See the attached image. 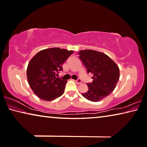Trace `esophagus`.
I'll use <instances>...</instances> for the list:
<instances>
[{
    "instance_id": "esophagus-1",
    "label": "esophagus",
    "mask_w": 147,
    "mask_h": 147,
    "mask_svg": "<svg viewBox=\"0 0 147 147\" xmlns=\"http://www.w3.org/2000/svg\"><path fill=\"white\" fill-rule=\"evenodd\" d=\"M75 82L77 83V84H80V83H82V81H81L80 79H78V80H75Z\"/></svg>"
}]
</instances>
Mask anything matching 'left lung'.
Listing matches in <instances>:
<instances>
[{
  "label": "left lung",
  "instance_id": "obj_1",
  "mask_svg": "<svg viewBox=\"0 0 147 147\" xmlns=\"http://www.w3.org/2000/svg\"><path fill=\"white\" fill-rule=\"evenodd\" d=\"M78 54L87 73L93 74L92 82L87 83L89 90L82 93V96L92 102L102 100L116 86L119 78L118 66L109 56L100 52L83 50Z\"/></svg>",
  "mask_w": 147,
  "mask_h": 147
}]
</instances>
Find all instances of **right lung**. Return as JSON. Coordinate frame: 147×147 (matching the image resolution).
Here are the masks:
<instances>
[{"mask_svg": "<svg viewBox=\"0 0 147 147\" xmlns=\"http://www.w3.org/2000/svg\"><path fill=\"white\" fill-rule=\"evenodd\" d=\"M74 51L60 48L40 51L33 56L27 69L29 85L34 93L43 100L51 101L60 96L67 83L56 78L62 64Z\"/></svg>", "mask_w": 147, "mask_h": 147, "instance_id": "1", "label": "right lung"}]
</instances>
